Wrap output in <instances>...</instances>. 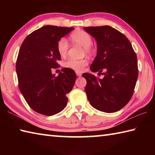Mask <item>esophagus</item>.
Here are the masks:
<instances>
[{
	"instance_id": "34e87169",
	"label": "esophagus",
	"mask_w": 155,
	"mask_h": 155,
	"mask_svg": "<svg viewBox=\"0 0 155 155\" xmlns=\"http://www.w3.org/2000/svg\"><path fill=\"white\" fill-rule=\"evenodd\" d=\"M76 74H77V77H81L82 74H81V72H80L79 71H76Z\"/></svg>"
}]
</instances>
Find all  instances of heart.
<instances>
[{"instance_id": "obj_1", "label": "heart", "mask_w": 155, "mask_h": 155, "mask_svg": "<svg viewBox=\"0 0 155 155\" xmlns=\"http://www.w3.org/2000/svg\"><path fill=\"white\" fill-rule=\"evenodd\" d=\"M70 38L75 44L83 46L86 53L91 54V46L92 44V39L90 34L84 31H76L70 35ZM68 47V41L65 38H61L57 43V51L59 55L64 57L67 54ZM87 65V61L85 59L77 60L74 59H69L64 63V67L75 71H81L83 68Z\"/></svg>"}]
</instances>
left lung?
Segmentation results:
<instances>
[{"mask_svg": "<svg viewBox=\"0 0 155 155\" xmlns=\"http://www.w3.org/2000/svg\"><path fill=\"white\" fill-rule=\"evenodd\" d=\"M83 29L97 42L91 71L104 75L103 78H97L90 73L82 74L87 81L88 101L98 111L116 112L129 102L134 92L138 77L137 55L127 37L110 26Z\"/></svg>", "mask_w": 155, "mask_h": 155, "instance_id": "left-lung-1", "label": "left lung"}]
</instances>
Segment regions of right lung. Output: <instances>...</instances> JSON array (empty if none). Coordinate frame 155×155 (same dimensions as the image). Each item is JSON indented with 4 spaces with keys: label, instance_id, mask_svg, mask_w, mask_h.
Returning a JSON list of instances; mask_svg holds the SVG:
<instances>
[{
    "label": "right lung",
    "instance_id": "obj_1",
    "mask_svg": "<svg viewBox=\"0 0 155 155\" xmlns=\"http://www.w3.org/2000/svg\"><path fill=\"white\" fill-rule=\"evenodd\" d=\"M74 28L46 25L28 35L20 48L16 61L19 89L28 105L45 115H53L66 106V94L77 78L74 71L63 68L52 74L61 59L57 43Z\"/></svg>",
    "mask_w": 155,
    "mask_h": 155
}]
</instances>
